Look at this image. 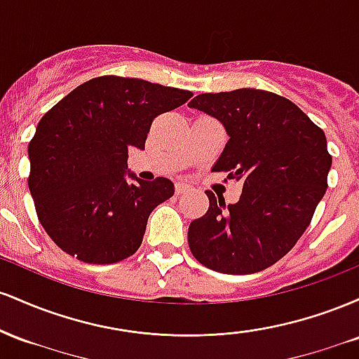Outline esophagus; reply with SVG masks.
<instances>
[{
	"instance_id": "obj_1",
	"label": "esophagus",
	"mask_w": 359,
	"mask_h": 359,
	"mask_svg": "<svg viewBox=\"0 0 359 359\" xmlns=\"http://www.w3.org/2000/svg\"><path fill=\"white\" fill-rule=\"evenodd\" d=\"M187 191H189V185L185 182H177L175 184V194H177V196H180V194H184Z\"/></svg>"
}]
</instances>
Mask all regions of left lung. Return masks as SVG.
<instances>
[{"label": "left lung", "mask_w": 359, "mask_h": 359, "mask_svg": "<svg viewBox=\"0 0 359 359\" xmlns=\"http://www.w3.org/2000/svg\"><path fill=\"white\" fill-rule=\"evenodd\" d=\"M189 106L221 121L229 137L212 170L243 182L236 204L205 192L209 209L189 226V248L219 273L269 269L294 248L327 189L324 131L287 97L262 89L199 94Z\"/></svg>", "instance_id": "1"}]
</instances>
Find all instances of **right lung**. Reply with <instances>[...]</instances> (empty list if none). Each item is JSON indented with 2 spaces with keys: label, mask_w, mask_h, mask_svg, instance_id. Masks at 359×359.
Instances as JSON below:
<instances>
[{
  "label": "right lung",
  "mask_w": 359,
  "mask_h": 359,
  "mask_svg": "<svg viewBox=\"0 0 359 359\" xmlns=\"http://www.w3.org/2000/svg\"><path fill=\"white\" fill-rule=\"evenodd\" d=\"M191 90L102 76L77 86L43 114L28 145V187L52 241L86 263L135 253L150 212L174 196L165 177L128 170V150H145L151 121L182 106Z\"/></svg>",
  "instance_id": "right-lung-1"
}]
</instances>
